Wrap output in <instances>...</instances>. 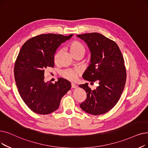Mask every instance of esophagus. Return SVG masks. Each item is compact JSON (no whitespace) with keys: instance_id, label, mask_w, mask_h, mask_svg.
Instances as JSON below:
<instances>
[{"instance_id":"34e87169","label":"esophagus","mask_w":148,"mask_h":148,"mask_svg":"<svg viewBox=\"0 0 148 148\" xmlns=\"http://www.w3.org/2000/svg\"><path fill=\"white\" fill-rule=\"evenodd\" d=\"M77 86L75 84H74V83H71V88H75Z\"/></svg>"}]
</instances>
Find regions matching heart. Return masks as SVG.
<instances>
[{"instance_id":"heart-1","label":"heart","mask_w":148,"mask_h":148,"mask_svg":"<svg viewBox=\"0 0 148 148\" xmlns=\"http://www.w3.org/2000/svg\"><path fill=\"white\" fill-rule=\"evenodd\" d=\"M69 49L70 53L74 56L75 55H83L85 53V47L83 45L80 43L79 41L74 40L69 44ZM61 51L58 49L56 51L54 55V62L55 63H57L59 61V57L60 56ZM80 72L78 69H66L62 71L60 73V75L69 81L74 82L77 79L78 77L80 74Z\"/></svg>"}]
</instances>
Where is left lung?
Returning <instances> with one entry per match:
<instances>
[{
	"label": "left lung",
	"mask_w": 148,
	"mask_h": 148,
	"mask_svg": "<svg viewBox=\"0 0 148 148\" xmlns=\"http://www.w3.org/2000/svg\"><path fill=\"white\" fill-rule=\"evenodd\" d=\"M88 45L91 53V64L83 74L87 81L99 82L91 90L88 83L80 85L86 99L80 105L82 110L94 115L108 112L117 103L126 80V70L121 51L114 41L97 33L77 36Z\"/></svg>",
	"instance_id": "left-lung-1"
}]
</instances>
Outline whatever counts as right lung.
I'll list each match as a JSON object with an SVG mask.
<instances>
[{
	"mask_svg": "<svg viewBox=\"0 0 148 148\" xmlns=\"http://www.w3.org/2000/svg\"><path fill=\"white\" fill-rule=\"evenodd\" d=\"M44 34L25 42L15 62L14 74L18 91L25 103L35 113L46 115L58 109L62 98L71 88L67 80L44 82L45 71L54 65V55L60 45L73 36Z\"/></svg>",
	"mask_w": 148,
	"mask_h": 148,
	"instance_id": "right-lung-1",
	"label": "right lung"
}]
</instances>
